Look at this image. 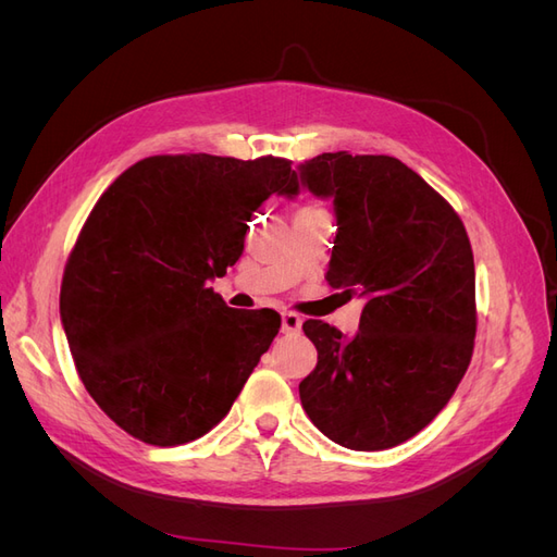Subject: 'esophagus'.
I'll list each match as a JSON object with an SVG mask.
<instances>
[{
  "mask_svg": "<svg viewBox=\"0 0 557 557\" xmlns=\"http://www.w3.org/2000/svg\"><path fill=\"white\" fill-rule=\"evenodd\" d=\"M281 330H283V334H297L301 330V318L297 313H283Z\"/></svg>",
  "mask_w": 557,
  "mask_h": 557,
  "instance_id": "esophagus-1",
  "label": "esophagus"
}]
</instances>
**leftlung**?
<instances>
[{"label":"left lung","mask_w":557,"mask_h":557,"mask_svg":"<svg viewBox=\"0 0 557 557\" xmlns=\"http://www.w3.org/2000/svg\"><path fill=\"white\" fill-rule=\"evenodd\" d=\"M297 176V188L334 205L327 283L364 301L352 336L323 320L301 325L318 350L299 383L301 407L334 444L393 448L432 423L469 367L476 276L467 230L391 156L323 153Z\"/></svg>","instance_id":"obj_1"}]
</instances>
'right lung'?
<instances>
[{"mask_svg":"<svg viewBox=\"0 0 557 557\" xmlns=\"http://www.w3.org/2000/svg\"><path fill=\"white\" fill-rule=\"evenodd\" d=\"M290 160L153 156L99 197L64 267L60 318L78 376L117 428L153 446L221 423L281 327L209 288L239 260L262 201L295 195Z\"/></svg>","mask_w":557,"mask_h":557,"instance_id":"1","label":"right lung"}]
</instances>
